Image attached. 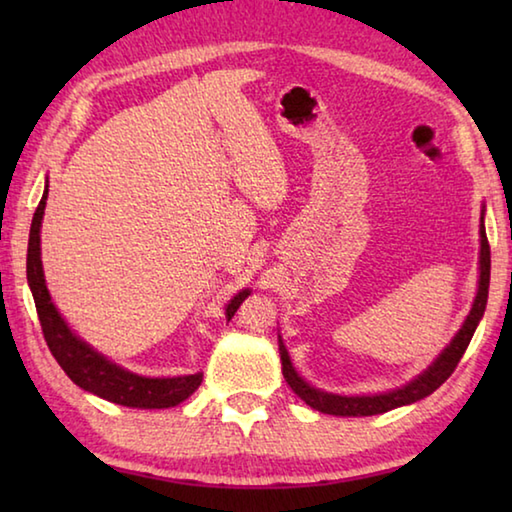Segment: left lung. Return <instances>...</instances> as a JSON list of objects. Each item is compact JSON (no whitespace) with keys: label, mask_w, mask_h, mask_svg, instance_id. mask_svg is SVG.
<instances>
[{"label":"left lung","mask_w":512,"mask_h":512,"mask_svg":"<svg viewBox=\"0 0 512 512\" xmlns=\"http://www.w3.org/2000/svg\"><path fill=\"white\" fill-rule=\"evenodd\" d=\"M481 250H479V289H476V298L472 302L470 314H467L463 327L458 329L456 336L449 341L447 348L438 354L436 359L431 361L427 370H422L418 377L411 379L409 384H404L395 391L388 393H377V395H336L320 391V388L307 384L305 379L298 375V370L293 368L291 357L287 352V345L282 343V336H277V343H280V361H282V375L291 386V391L296 393L302 402L309 404L311 409L327 415H343V418H361V415H377L393 411L397 406L413 404L424 397L431 395L436 388H440L452 375L458 361L470 345L472 336L476 332V325L483 318L485 305H488V287H490V246L488 237H485V225H483V210H481Z\"/></svg>","instance_id":"8db88e82"}]
</instances>
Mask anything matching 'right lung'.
Wrapping results in <instances>:
<instances>
[{
    "instance_id": "right-lung-1",
    "label": "right lung",
    "mask_w": 512,
    "mask_h": 512,
    "mask_svg": "<svg viewBox=\"0 0 512 512\" xmlns=\"http://www.w3.org/2000/svg\"><path fill=\"white\" fill-rule=\"evenodd\" d=\"M49 185H45L40 205L31 221L29 232V250H27V280L36 300L38 318L42 325V334L49 345L51 354L58 361V366L65 370V375L81 386L83 391L101 397V400L115 402L131 409H169L178 406L192 395L203 381V372L183 377H142L137 372L112 363L103 357L92 345L85 343L81 336H76L65 318L60 316L54 302H51L45 271H42L40 259V228L42 216H45ZM250 296V289H241L228 305H225V318L235 316L241 302Z\"/></svg>"
}]
</instances>
